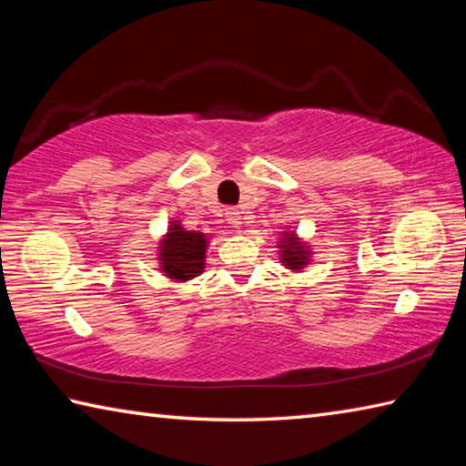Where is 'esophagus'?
<instances>
[{"instance_id": "34e87169", "label": "esophagus", "mask_w": 466, "mask_h": 466, "mask_svg": "<svg viewBox=\"0 0 466 466\" xmlns=\"http://www.w3.org/2000/svg\"><path fill=\"white\" fill-rule=\"evenodd\" d=\"M226 219H228V224H230V226L238 228V224H240V211L236 209V208H228L226 209Z\"/></svg>"}]
</instances>
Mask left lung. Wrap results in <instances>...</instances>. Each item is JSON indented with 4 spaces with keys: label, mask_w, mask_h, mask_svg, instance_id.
I'll use <instances>...</instances> for the list:
<instances>
[{
    "label": "left lung",
    "mask_w": 466,
    "mask_h": 466,
    "mask_svg": "<svg viewBox=\"0 0 466 466\" xmlns=\"http://www.w3.org/2000/svg\"><path fill=\"white\" fill-rule=\"evenodd\" d=\"M283 244H281V258L283 263H286L289 269H302V265H306V255H309V250H304L302 247H299V242L294 238V236H288L286 238H281Z\"/></svg>",
    "instance_id": "obj_1"
}]
</instances>
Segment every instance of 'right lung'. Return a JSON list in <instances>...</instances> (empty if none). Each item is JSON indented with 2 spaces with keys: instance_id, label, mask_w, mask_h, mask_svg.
<instances>
[{
  "instance_id": "1",
  "label": "right lung",
  "mask_w": 466,
  "mask_h": 466,
  "mask_svg": "<svg viewBox=\"0 0 466 466\" xmlns=\"http://www.w3.org/2000/svg\"><path fill=\"white\" fill-rule=\"evenodd\" d=\"M208 238L201 232H188L183 226H170L160 247L162 271L172 279L187 281L203 271Z\"/></svg>"
}]
</instances>
